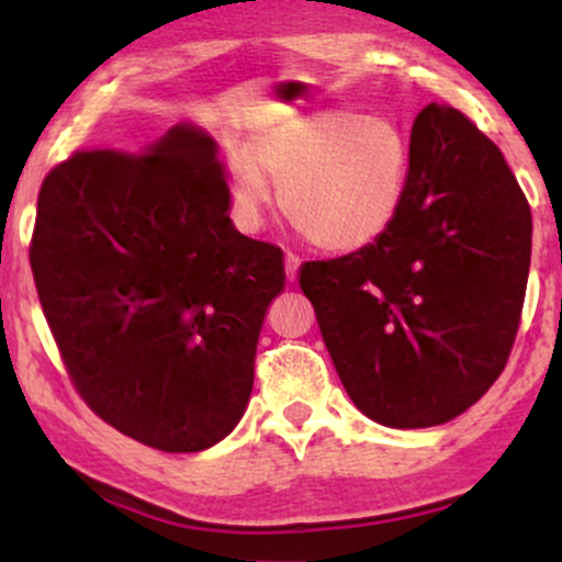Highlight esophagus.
<instances>
[{
	"mask_svg": "<svg viewBox=\"0 0 562 562\" xmlns=\"http://www.w3.org/2000/svg\"><path fill=\"white\" fill-rule=\"evenodd\" d=\"M299 267H301L299 256L288 254V256H285V274H288V282H295V277H299Z\"/></svg>",
	"mask_w": 562,
	"mask_h": 562,
	"instance_id": "obj_1",
	"label": "esophagus"
}]
</instances>
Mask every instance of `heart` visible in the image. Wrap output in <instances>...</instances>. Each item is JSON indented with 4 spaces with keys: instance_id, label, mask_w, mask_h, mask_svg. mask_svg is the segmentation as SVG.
<instances>
[{
    "instance_id": "1",
    "label": "heart",
    "mask_w": 562,
    "mask_h": 562,
    "mask_svg": "<svg viewBox=\"0 0 562 562\" xmlns=\"http://www.w3.org/2000/svg\"><path fill=\"white\" fill-rule=\"evenodd\" d=\"M280 184L285 216L319 250L357 254L396 224L412 179V145L389 119L330 108L263 128L229 158L232 205L254 229Z\"/></svg>"
}]
</instances>
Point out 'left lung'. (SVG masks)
Here are the masks:
<instances>
[{
  "mask_svg": "<svg viewBox=\"0 0 562 562\" xmlns=\"http://www.w3.org/2000/svg\"><path fill=\"white\" fill-rule=\"evenodd\" d=\"M409 145L396 224L299 277L351 402L404 430L454 420L492 389L531 267V209L499 147L438 102L417 113Z\"/></svg>",
  "mask_w": 562,
  "mask_h": 562,
  "instance_id": "obj_1",
  "label": "left lung"
}]
</instances>
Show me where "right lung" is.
Wrapping results in <instances>:
<instances>
[{"label": "right lung", "instance_id": "right-lung-1", "mask_svg": "<svg viewBox=\"0 0 562 562\" xmlns=\"http://www.w3.org/2000/svg\"><path fill=\"white\" fill-rule=\"evenodd\" d=\"M218 145L171 126L76 153L38 192L31 269L76 389L121 434L203 451L240 423L282 250L240 235Z\"/></svg>", "mask_w": 562, "mask_h": 562}]
</instances>
